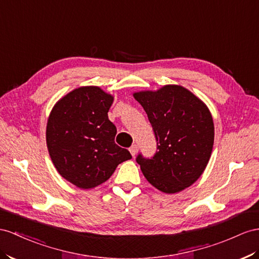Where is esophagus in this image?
<instances>
[{"label":"esophagus","instance_id":"esophagus-1","mask_svg":"<svg viewBox=\"0 0 259 259\" xmlns=\"http://www.w3.org/2000/svg\"><path fill=\"white\" fill-rule=\"evenodd\" d=\"M138 150H139V147L137 144H134V145H131L130 147V149H129V151H130V153H131V155L132 156H135L136 154H137V152H138Z\"/></svg>","mask_w":259,"mask_h":259}]
</instances>
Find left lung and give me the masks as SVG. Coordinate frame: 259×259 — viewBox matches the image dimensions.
I'll return each mask as SVG.
<instances>
[{
  "label": "left lung",
  "mask_w": 259,
  "mask_h": 259,
  "mask_svg": "<svg viewBox=\"0 0 259 259\" xmlns=\"http://www.w3.org/2000/svg\"><path fill=\"white\" fill-rule=\"evenodd\" d=\"M149 118L156 140L152 157L136 161L148 182L166 194L193 185L210 160L214 141L212 116L200 99L178 85L134 94Z\"/></svg>",
  "instance_id": "1"
}]
</instances>
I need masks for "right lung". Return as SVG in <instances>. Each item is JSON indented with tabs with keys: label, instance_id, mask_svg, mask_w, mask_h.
I'll list each match as a JSON object with an SVG mask.
<instances>
[{
	"label": "right lung",
	"instance_id": "obj_1",
	"mask_svg": "<svg viewBox=\"0 0 259 259\" xmlns=\"http://www.w3.org/2000/svg\"><path fill=\"white\" fill-rule=\"evenodd\" d=\"M112 101L97 86H84L61 98L50 112L46 131L50 157L59 174L78 188L103 184L132 157L115 143L117 129L107 114Z\"/></svg>",
	"mask_w": 259,
	"mask_h": 259
}]
</instances>
